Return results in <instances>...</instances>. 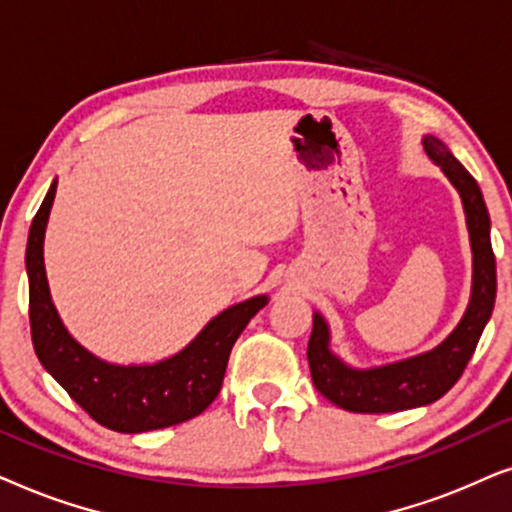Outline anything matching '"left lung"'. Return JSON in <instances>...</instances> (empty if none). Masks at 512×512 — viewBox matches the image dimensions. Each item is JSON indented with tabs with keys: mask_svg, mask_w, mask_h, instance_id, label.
Segmentation results:
<instances>
[{
	"mask_svg": "<svg viewBox=\"0 0 512 512\" xmlns=\"http://www.w3.org/2000/svg\"><path fill=\"white\" fill-rule=\"evenodd\" d=\"M424 149L435 166L461 196L466 227L473 250V290L468 309L445 342L433 351L398 360L370 370L346 365L330 349V327L320 313H313L309 358L313 386L330 403L349 412L384 414L431 405L452 388L466 370L487 320L492 318L496 299V260L489 238V213L475 177L454 159L438 138L426 135Z\"/></svg>",
	"mask_w": 512,
	"mask_h": 512,
	"instance_id": "1",
	"label": "left lung"
}]
</instances>
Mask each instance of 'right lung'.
Wrapping results in <instances>:
<instances>
[{
  "label": "right lung",
  "mask_w": 512,
  "mask_h": 512,
  "mask_svg": "<svg viewBox=\"0 0 512 512\" xmlns=\"http://www.w3.org/2000/svg\"><path fill=\"white\" fill-rule=\"evenodd\" d=\"M58 182L53 180L27 236L32 344L44 370L100 426L145 433L189 421L213 403L222 388L229 353L267 295L229 306L210 320L185 349L154 365H114L86 351L60 320L44 269V234Z\"/></svg>",
  "instance_id": "1"
}]
</instances>
